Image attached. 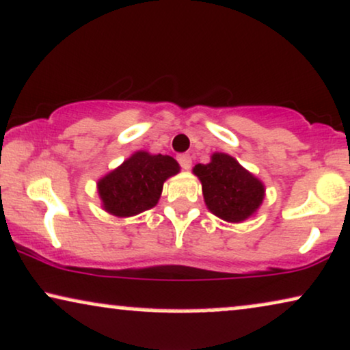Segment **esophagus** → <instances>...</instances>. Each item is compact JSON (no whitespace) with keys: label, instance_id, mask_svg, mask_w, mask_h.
Wrapping results in <instances>:
<instances>
[{"label":"esophagus","instance_id":"obj_1","mask_svg":"<svg viewBox=\"0 0 350 350\" xmlns=\"http://www.w3.org/2000/svg\"><path fill=\"white\" fill-rule=\"evenodd\" d=\"M178 161H179L183 170H191V166H192V157H191V154H187V153L179 154Z\"/></svg>","mask_w":350,"mask_h":350}]
</instances>
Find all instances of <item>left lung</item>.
Segmentation results:
<instances>
[{
    "instance_id": "obj_1",
    "label": "left lung",
    "mask_w": 350,
    "mask_h": 350,
    "mask_svg": "<svg viewBox=\"0 0 350 350\" xmlns=\"http://www.w3.org/2000/svg\"><path fill=\"white\" fill-rule=\"evenodd\" d=\"M205 205L225 221L239 223L258 212L262 204L264 184L226 153H213L208 164H196Z\"/></svg>"
}]
</instances>
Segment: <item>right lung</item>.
<instances>
[{
	"instance_id": "obj_1",
	"label": "right lung",
	"mask_w": 350,
	"mask_h": 350,
	"mask_svg": "<svg viewBox=\"0 0 350 350\" xmlns=\"http://www.w3.org/2000/svg\"><path fill=\"white\" fill-rule=\"evenodd\" d=\"M179 170L178 161L167 154L137 151L98 180L103 208L120 218L153 208L161 197L164 180Z\"/></svg>"
}]
</instances>
